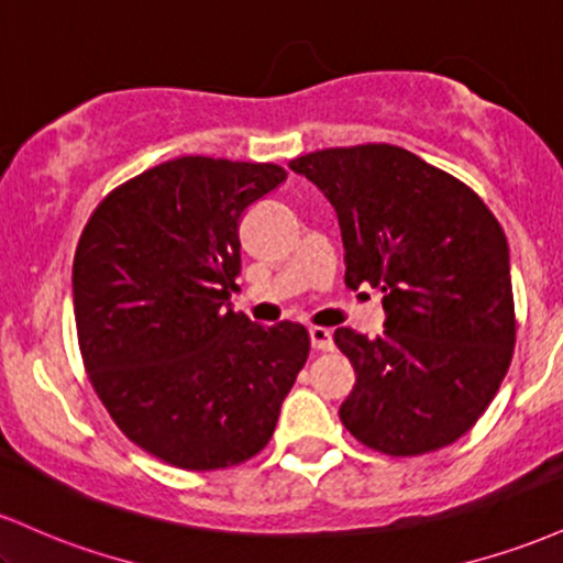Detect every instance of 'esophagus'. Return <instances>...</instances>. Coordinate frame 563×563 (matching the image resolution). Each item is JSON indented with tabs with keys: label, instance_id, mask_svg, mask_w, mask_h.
Listing matches in <instances>:
<instances>
[{
	"label": "esophagus",
	"instance_id": "1",
	"mask_svg": "<svg viewBox=\"0 0 563 563\" xmlns=\"http://www.w3.org/2000/svg\"><path fill=\"white\" fill-rule=\"evenodd\" d=\"M309 341H312V349H318V352H331L333 349V333L328 328H312Z\"/></svg>",
	"mask_w": 563,
	"mask_h": 563
}]
</instances>
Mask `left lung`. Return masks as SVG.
Listing matches in <instances>:
<instances>
[{
    "label": "left lung",
    "mask_w": 563,
    "mask_h": 563,
    "mask_svg": "<svg viewBox=\"0 0 563 563\" xmlns=\"http://www.w3.org/2000/svg\"><path fill=\"white\" fill-rule=\"evenodd\" d=\"M288 166L335 209L346 288L384 294V333H333L357 373L341 423L384 455L448 448L479 421L514 357L500 222L468 185L397 145L328 147Z\"/></svg>",
    "instance_id": "left-lung-1"
}]
</instances>
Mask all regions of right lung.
I'll use <instances>...</instances> for the list:
<instances>
[{
    "mask_svg": "<svg viewBox=\"0 0 563 563\" xmlns=\"http://www.w3.org/2000/svg\"><path fill=\"white\" fill-rule=\"evenodd\" d=\"M283 179L277 164L166 161L108 192L79 238L84 367L115 426L169 466L217 471L264 450L309 357L299 322L262 328L228 307L243 211Z\"/></svg>",
    "mask_w": 563,
    "mask_h": 563,
    "instance_id": "right-lung-1",
    "label": "right lung"
}]
</instances>
